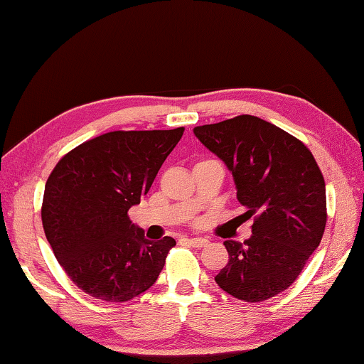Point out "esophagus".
I'll list each match as a JSON object with an SVG mask.
<instances>
[{
	"instance_id": "34e87169",
	"label": "esophagus",
	"mask_w": 364,
	"mask_h": 364,
	"mask_svg": "<svg viewBox=\"0 0 364 364\" xmlns=\"http://www.w3.org/2000/svg\"><path fill=\"white\" fill-rule=\"evenodd\" d=\"M188 242L191 244L193 247H206V245L209 244V240L204 237H191V239H188Z\"/></svg>"
}]
</instances>
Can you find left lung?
I'll list each match as a JSON object with an SVG mask.
<instances>
[{
    "label": "left lung",
    "instance_id": "1",
    "mask_svg": "<svg viewBox=\"0 0 364 364\" xmlns=\"http://www.w3.org/2000/svg\"><path fill=\"white\" fill-rule=\"evenodd\" d=\"M232 173L242 216L254 218L242 244L226 240L229 262L214 280L235 299L264 301L295 282L326 226L325 180L299 138L254 115L193 130Z\"/></svg>",
    "mask_w": 364,
    "mask_h": 364
}]
</instances>
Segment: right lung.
<instances>
[{"label": "right lung", "mask_w": 364, "mask_h": 364, "mask_svg": "<svg viewBox=\"0 0 364 364\" xmlns=\"http://www.w3.org/2000/svg\"><path fill=\"white\" fill-rule=\"evenodd\" d=\"M183 132L104 133L70 150L49 175L41 208L46 237L85 294L117 304L156 282L176 240L145 239L129 209L150 191Z\"/></svg>", "instance_id": "obj_1"}]
</instances>
